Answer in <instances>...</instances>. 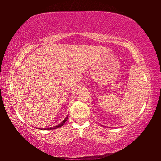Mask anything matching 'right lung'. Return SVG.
<instances>
[{"label":"right lung","mask_w":161,"mask_h":161,"mask_svg":"<svg viewBox=\"0 0 161 161\" xmlns=\"http://www.w3.org/2000/svg\"><path fill=\"white\" fill-rule=\"evenodd\" d=\"M67 119H68V116L66 117V118H65L64 120H63V121H62V123L61 124H58V126H54V127H51V128H50V129H48L49 130H51V129H58V128H59V127H61V126H63V125L64 124V123L65 122L67 121ZM42 129H44V130H46L47 129H45V128H43Z\"/></svg>","instance_id":"1"}]
</instances>
